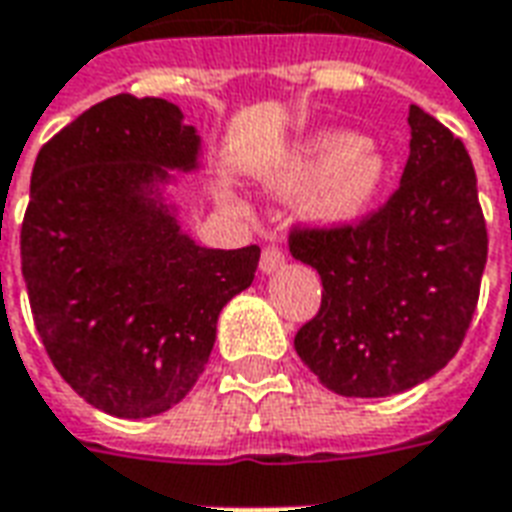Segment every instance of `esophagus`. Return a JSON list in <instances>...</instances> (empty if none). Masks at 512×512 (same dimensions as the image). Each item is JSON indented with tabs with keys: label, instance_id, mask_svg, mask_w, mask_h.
Listing matches in <instances>:
<instances>
[{
	"label": "esophagus",
	"instance_id": "esophagus-1",
	"mask_svg": "<svg viewBox=\"0 0 512 512\" xmlns=\"http://www.w3.org/2000/svg\"><path fill=\"white\" fill-rule=\"evenodd\" d=\"M285 260H288V257H285V252H282L279 246H266L263 255H260V271H263V274H274L279 268H285Z\"/></svg>",
	"mask_w": 512,
	"mask_h": 512
}]
</instances>
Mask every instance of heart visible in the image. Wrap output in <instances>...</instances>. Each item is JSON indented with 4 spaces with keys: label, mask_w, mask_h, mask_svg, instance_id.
I'll return each instance as SVG.
<instances>
[{
    "label": "heart",
    "mask_w": 512,
    "mask_h": 512,
    "mask_svg": "<svg viewBox=\"0 0 512 512\" xmlns=\"http://www.w3.org/2000/svg\"><path fill=\"white\" fill-rule=\"evenodd\" d=\"M279 197H301V219L340 230L365 216L386 183V156L354 131L326 128L304 136L266 172Z\"/></svg>",
    "instance_id": "b5f03b06"
}]
</instances>
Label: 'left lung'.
Returning a JSON list of instances; mask_svg holds the SVG:
<instances>
[{
    "mask_svg": "<svg viewBox=\"0 0 512 512\" xmlns=\"http://www.w3.org/2000/svg\"><path fill=\"white\" fill-rule=\"evenodd\" d=\"M408 161L384 208L354 227L296 230L290 255L321 274V310L296 354L343 397H389L436 376L472 323L488 233L472 158L408 109Z\"/></svg>",
    "mask_w": 512,
    "mask_h": 512,
    "instance_id": "obj_1",
    "label": "left lung"
}]
</instances>
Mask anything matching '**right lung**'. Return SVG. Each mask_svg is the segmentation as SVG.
Segmentation results:
<instances>
[{
	"instance_id": "1",
	"label": "right lung",
	"mask_w": 512,
	"mask_h": 512,
	"mask_svg": "<svg viewBox=\"0 0 512 512\" xmlns=\"http://www.w3.org/2000/svg\"><path fill=\"white\" fill-rule=\"evenodd\" d=\"M200 156L180 106L115 95L40 147L32 169V318L60 376L112 417H153L189 395L219 312L255 279L257 246L208 249L180 227L169 189Z\"/></svg>"
}]
</instances>
